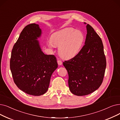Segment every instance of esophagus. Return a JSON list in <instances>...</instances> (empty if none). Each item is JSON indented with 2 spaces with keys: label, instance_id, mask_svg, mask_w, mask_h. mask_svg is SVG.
I'll use <instances>...</instances> for the list:
<instances>
[{
  "label": "esophagus",
  "instance_id": "esophagus-1",
  "mask_svg": "<svg viewBox=\"0 0 120 120\" xmlns=\"http://www.w3.org/2000/svg\"><path fill=\"white\" fill-rule=\"evenodd\" d=\"M57 63H58V64L59 65H61L62 64V62L61 60H57Z\"/></svg>",
  "mask_w": 120,
  "mask_h": 120
}]
</instances>
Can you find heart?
I'll list each match as a JSON object with an SVG mask.
<instances>
[{
    "label": "heart",
    "instance_id": "1",
    "mask_svg": "<svg viewBox=\"0 0 120 120\" xmlns=\"http://www.w3.org/2000/svg\"><path fill=\"white\" fill-rule=\"evenodd\" d=\"M84 41V36L81 31L67 28L53 34L48 45L51 49L54 45L59 46L60 56L65 59H70L79 53Z\"/></svg>",
    "mask_w": 120,
    "mask_h": 120
}]
</instances>
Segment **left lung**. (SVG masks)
Masks as SVG:
<instances>
[{"label":"left lung","instance_id":"left-lung-1","mask_svg":"<svg viewBox=\"0 0 120 120\" xmlns=\"http://www.w3.org/2000/svg\"><path fill=\"white\" fill-rule=\"evenodd\" d=\"M86 27L85 45L76 55L63 63L68 73L69 89L79 96L89 95L100 87L106 66L101 38L90 25Z\"/></svg>","mask_w":120,"mask_h":120}]
</instances>
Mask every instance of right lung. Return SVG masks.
<instances>
[{
	"label": "right lung",
	"instance_id": "add662e5",
	"mask_svg": "<svg viewBox=\"0 0 120 120\" xmlns=\"http://www.w3.org/2000/svg\"><path fill=\"white\" fill-rule=\"evenodd\" d=\"M41 34L38 24L26 26L14 45L10 66L15 83L28 95H43L58 64L54 55H46L37 40Z\"/></svg>",
	"mask_w": 120,
	"mask_h": 120
}]
</instances>
